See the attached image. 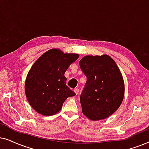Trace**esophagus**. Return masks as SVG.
Wrapping results in <instances>:
<instances>
[{"label": "esophagus", "mask_w": 149, "mask_h": 149, "mask_svg": "<svg viewBox=\"0 0 149 149\" xmlns=\"http://www.w3.org/2000/svg\"><path fill=\"white\" fill-rule=\"evenodd\" d=\"M73 91H74V92H75V93H76V95L78 94V93H79V89H78V88H76Z\"/></svg>", "instance_id": "obj_1"}]
</instances>
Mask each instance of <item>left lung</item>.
Here are the masks:
<instances>
[{
  "mask_svg": "<svg viewBox=\"0 0 149 149\" xmlns=\"http://www.w3.org/2000/svg\"><path fill=\"white\" fill-rule=\"evenodd\" d=\"M79 65L86 76L80 98L83 114L93 120L109 117L124 97V81L118 66L108 55L84 56Z\"/></svg>",
  "mask_w": 149,
  "mask_h": 149,
  "instance_id": "1",
  "label": "left lung"
}]
</instances>
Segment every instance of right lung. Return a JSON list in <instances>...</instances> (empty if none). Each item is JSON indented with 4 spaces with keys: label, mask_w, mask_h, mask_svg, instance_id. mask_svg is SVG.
Wrapping results in <instances>:
<instances>
[{
    "label": "right lung",
    "mask_w": 149,
    "mask_h": 149,
    "mask_svg": "<svg viewBox=\"0 0 149 149\" xmlns=\"http://www.w3.org/2000/svg\"><path fill=\"white\" fill-rule=\"evenodd\" d=\"M78 58L76 54L52 49L33 64L26 80L25 93L36 112L44 116L56 114L67 98L76 95L66 85L65 73Z\"/></svg>",
    "instance_id": "1"
}]
</instances>
